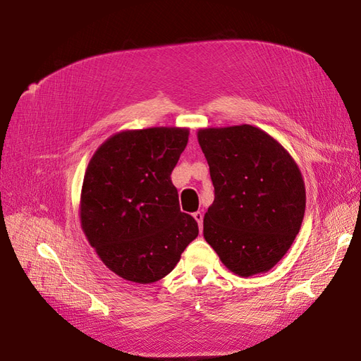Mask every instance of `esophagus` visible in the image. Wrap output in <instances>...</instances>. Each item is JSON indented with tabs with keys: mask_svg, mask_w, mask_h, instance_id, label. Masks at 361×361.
Instances as JSON below:
<instances>
[{
	"mask_svg": "<svg viewBox=\"0 0 361 361\" xmlns=\"http://www.w3.org/2000/svg\"><path fill=\"white\" fill-rule=\"evenodd\" d=\"M192 216L195 218V221L199 223V228L202 231V228H203V214L200 211H197V212L192 214Z\"/></svg>",
	"mask_w": 361,
	"mask_h": 361,
	"instance_id": "esophagus-1",
	"label": "esophagus"
}]
</instances>
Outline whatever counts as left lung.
Here are the masks:
<instances>
[{
    "label": "left lung",
    "mask_w": 361,
    "mask_h": 361,
    "mask_svg": "<svg viewBox=\"0 0 361 361\" xmlns=\"http://www.w3.org/2000/svg\"><path fill=\"white\" fill-rule=\"evenodd\" d=\"M197 138L215 190L203 218L204 239L238 276L269 271L290 248L304 218L297 162L251 125L204 128Z\"/></svg>",
    "instance_id": "1"
}]
</instances>
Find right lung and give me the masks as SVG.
<instances>
[{"mask_svg": "<svg viewBox=\"0 0 361 361\" xmlns=\"http://www.w3.org/2000/svg\"><path fill=\"white\" fill-rule=\"evenodd\" d=\"M187 128L123 130L108 138L87 166L80 218L97 256L117 276L154 283L176 267L199 235L180 212L170 174L187 147Z\"/></svg>", "mask_w": 361, "mask_h": 361, "instance_id": "right-lung-1", "label": "right lung"}]
</instances>
